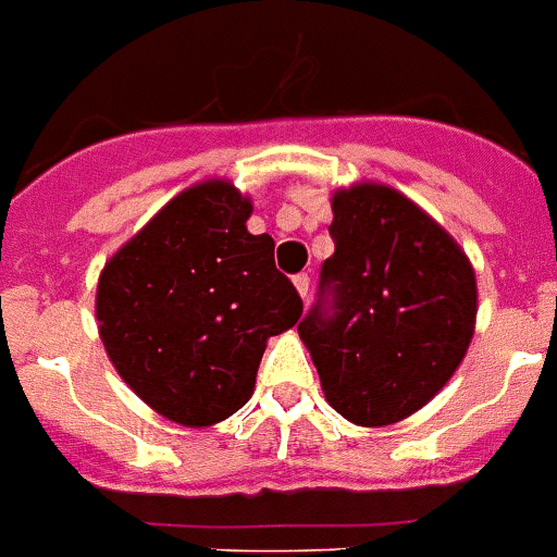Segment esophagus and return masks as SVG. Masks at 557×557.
Returning <instances> with one entry per match:
<instances>
[{"instance_id":"esophagus-1","label":"esophagus","mask_w":557,"mask_h":557,"mask_svg":"<svg viewBox=\"0 0 557 557\" xmlns=\"http://www.w3.org/2000/svg\"><path fill=\"white\" fill-rule=\"evenodd\" d=\"M293 284H296V290H299L301 299H307V296H310V275L307 273L293 275Z\"/></svg>"}]
</instances>
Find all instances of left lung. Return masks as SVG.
<instances>
[{
	"mask_svg": "<svg viewBox=\"0 0 557 557\" xmlns=\"http://www.w3.org/2000/svg\"><path fill=\"white\" fill-rule=\"evenodd\" d=\"M333 256L299 336L324 399L380 429L420 411L451 380L478 319L469 256L403 193L354 184L333 195Z\"/></svg>",
	"mask_w": 557,
	"mask_h": 557,
	"instance_id": "left-lung-1",
	"label": "left lung"
}]
</instances>
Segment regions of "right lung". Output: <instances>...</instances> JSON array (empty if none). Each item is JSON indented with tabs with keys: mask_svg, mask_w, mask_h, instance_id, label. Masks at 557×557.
Returning <instances> with one entry per match:
<instances>
[{
	"mask_svg": "<svg viewBox=\"0 0 557 557\" xmlns=\"http://www.w3.org/2000/svg\"><path fill=\"white\" fill-rule=\"evenodd\" d=\"M250 198L203 181L172 198L106 261L97 327L111 364L149 408L186 429L233 417L256 388L267 339L299 322L301 299L252 235Z\"/></svg>",
	"mask_w": 557,
	"mask_h": 557,
	"instance_id": "add662e5",
	"label": "right lung"
}]
</instances>
